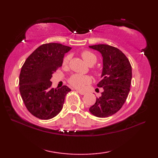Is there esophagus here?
Listing matches in <instances>:
<instances>
[{
  "mask_svg": "<svg viewBox=\"0 0 158 158\" xmlns=\"http://www.w3.org/2000/svg\"><path fill=\"white\" fill-rule=\"evenodd\" d=\"M77 92H78L79 94H81V95H84L85 94V92H83V91H81V90H77Z\"/></svg>",
  "mask_w": 158,
  "mask_h": 158,
  "instance_id": "obj_1",
  "label": "esophagus"
}]
</instances>
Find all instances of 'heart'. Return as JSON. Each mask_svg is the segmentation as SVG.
Here are the masks:
<instances>
[{
    "label": "heart",
    "mask_w": 158,
    "mask_h": 158,
    "mask_svg": "<svg viewBox=\"0 0 158 158\" xmlns=\"http://www.w3.org/2000/svg\"><path fill=\"white\" fill-rule=\"evenodd\" d=\"M81 56L84 60L85 62L89 66L91 64H94L96 62V57L93 53L89 51H83L81 53ZM69 61V56H67L64 57L62 61V65L64 66L68 64ZM95 73H97L96 71H94ZM92 81V78L88 75H81L79 74H75L73 75L69 79V83L73 87L77 89H82L84 87L89 84Z\"/></svg>",
    "instance_id": "heart-1"
}]
</instances>
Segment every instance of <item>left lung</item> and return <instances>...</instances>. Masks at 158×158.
Segmentation results:
<instances>
[{
    "mask_svg": "<svg viewBox=\"0 0 158 158\" xmlns=\"http://www.w3.org/2000/svg\"><path fill=\"white\" fill-rule=\"evenodd\" d=\"M89 47L100 52L103 58L102 79L97 84L103 92L89 111L96 117H107L116 113L126 102L132 81V67L125 54L115 47L105 44Z\"/></svg>",
    "mask_w": 158,
    "mask_h": 158,
    "instance_id": "left-lung-1",
    "label": "left lung"
}]
</instances>
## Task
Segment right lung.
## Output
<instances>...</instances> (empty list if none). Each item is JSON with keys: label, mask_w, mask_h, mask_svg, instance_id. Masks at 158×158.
<instances>
[{"label": "right lung", "mask_w": 158, "mask_h": 158, "mask_svg": "<svg viewBox=\"0 0 158 158\" xmlns=\"http://www.w3.org/2000/svg\"><path fill=\"white\" fill-rule=\"evenodd\" d=\"M71 49L60 43L43 44L30 55L19 74V92L32 115L49 119L61 111L65 96L70 89L66 85L52 88V74L62 66L64 56Z\"/></svg>", "instance_id": "add662e5"}]
</instances>
